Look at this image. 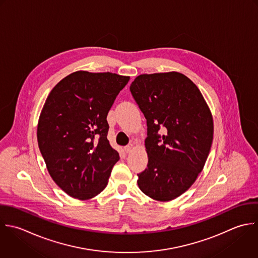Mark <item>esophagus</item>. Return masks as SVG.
Returning <instances> with one entry per match:
<instances>
[{
    "instance_id": "esophagus-1",
    "label": "esophagus",
    "mask_w": 258,
    "mask_h": 258,
    "mask_svg": "<svg viewBox=\"0 0 258 258\" xmlns=\"http://www.w3.org/2000/svg\"><path fill=\"white\" fill-rule=\"evenodd\" d=\"M133 149H134V145H133V144H130V145H127V146H125V147L123 148V150H124V152H125L126 154L131 153V152L133 151Z\"/></svg>"
}]
</instances>
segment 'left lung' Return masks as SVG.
<instances>
[{
	"mask_svg": "<svg viewBox=\"0 0 258 258\" xmlns=\"http://www.w3.org/2000/svg\"><path fill=\"white\" fill-rule=\"evenodd\" d=\"M130 89L148 125L149 162L138 174L139 188L154 200H174L204 168L213 141L212 113L196 84L176 71L141 74Z\"/></svg>",
	"mask_w": 258,
	"mask_h": 258,
	"instance_id": "8db88e82",
	"label": "left lung"
}]
</instances>
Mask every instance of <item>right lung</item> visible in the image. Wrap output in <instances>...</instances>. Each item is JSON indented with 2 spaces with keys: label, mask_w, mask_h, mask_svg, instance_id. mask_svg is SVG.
<instances>
[{
  "label": "right lung",
  "mask_w": 258,
  "mask_h": 258,
  "mask_svg": "<svg viewBox=\"0 0 258 258\" xmlns=\"http://www.w3.org/2000/svg\"><path fill=\"white\" fill-rule=\"evenodd\" d=\"M130 76L73 72L49 93L37 140L53 181L67 195L88 200L106 187L119 160L107 140V113Z\"/></svg>",
  "instance_id": "add662e5"
}]
</instances>
